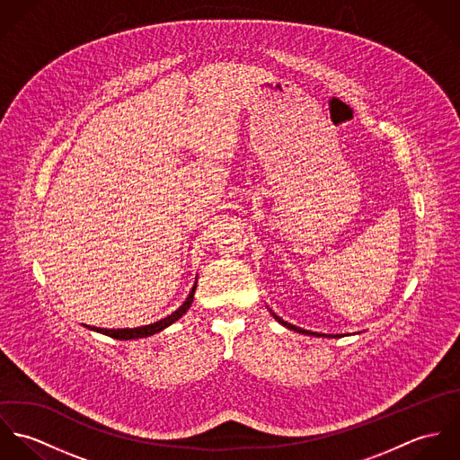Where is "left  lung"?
<instances>
[{
	"label": "left lung",
	"instance_id": "obj_1",
	"mask_svg": "<svg viewBox=\"0 0 460 460\" xmlns=\"http://www.w3.org/2000/svg\"><path fill=\"white\" fill-rule=\"evenodd\" d=\"M270 312V310H269ZM272 314V312H270ZM272 317L281 324V326H285V328L292 329V331H296V332H301V334H308V336H332V338H340V336H343V334H324V332H314V331H306V329L297 328V326H294V324H288L287 321H283V319H279L276 314H272Z\"/></svg>",
	"mask_w": 460,
	"mask_h": 460
}]
</instances>
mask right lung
Segmentation results:
<instances>
[{
	"label": "right lung",
	"instance_id": "obj_1",
	"mask_svg": "<svg viewBox=\"0 0 460 460\" xmlns=\"http://www.w3.org/2000/svg\"><path fill=\"white\" fill-rule=\"evenodd\" d=\"M195 290H197V283L193 285L190 296L186 297V301L182 303V306H179L172 315L154 323V324H148V326H141V328H126V329H104V328H90V326H84V328L93 329L97 332H102L106 336H111V338H117V340H137V338H146V336H152L163 329L172 326L175 321H179L191 306L193 303V297H195Z\"/></svg>",
	"mask_w": 460,
	"mask_h": 460
}]
</instances>
